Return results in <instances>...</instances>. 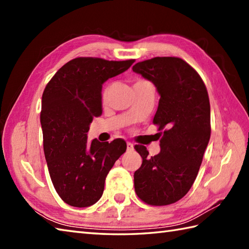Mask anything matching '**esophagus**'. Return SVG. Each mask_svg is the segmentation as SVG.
Wrapping results in <instances>:
<instances>
[{"mask_svg":"<svg viewBox=\"0 0 249 249\" xmlns=\"http://www.w3.org/2000/svg\"><path fill=\"white\" fill-rule=\"evenodd\" d=\"M134 150V144L131 142H127V151H133Z\"/></svg>","mask_w":249,"mask_h":249,"instance_id":"obj_1","label":"esophagus"}]
</instances>
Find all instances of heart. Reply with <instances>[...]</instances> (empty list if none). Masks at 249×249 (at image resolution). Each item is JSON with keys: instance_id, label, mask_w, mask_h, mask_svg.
Returning <instances> with one entry per match:
<instances>
[{"instance_id": "b5f03b06", "label": "heart", "mask_w": 249, "mask_h": 249, "mask_svg": "<svg viewBox=\"0 0 249 249\" xmlns=\"http://www.w3.org/2000/svg\"><path fill=\"white\" fill-rule=\"evenodd\" d=\"M145 80H142V79H138V80H136L135 81V83H134V87L135 86H137V84H139V83H141V82H144ZM110 86H107V87H106L105 88V89H104V91H103V94H102V99L104 100V102H105V100L106 99H107V97H108V94H109V92H110Z\"/></svg>"}]
</instances>
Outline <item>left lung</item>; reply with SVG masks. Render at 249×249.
Listing matches in <instances>:
<instances>
[{
    "label": "left lung",
    "mask_w": 249,
    "mask_h": 249,
    "mask_svg": "<svg viewBox=\"0 0 249 249\" xmlns=\"http://www.w3.org/2000/svg\"><path fill=\"white\" fill-rule=\"evenodd\" d=\"M133 71L152 81L160 95L153 124L160 131V152L149 156L143 145L134 173L135 192L155 206L177 202L197 178L211 137L208 89L199 73L176 56H157L137 63Z\"/></svg>",
    "instance_id": "obj_1"
}]
</instances>
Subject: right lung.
I'll return each instance as SVG.
<instances>
[{
  "label": "right lung",
  "instance_id": "obj_1",
  "mask_svg": "<svg viewBox=\"0 0 249 249\" xmlns=\"http://www.w3.org/2000/svg\"><path fill=\"white\" fill-rule=\"evenodd\" d=\"M134 62L76 57L47 83L40 111L44 153L52 184L67 204L96 203L108 172L126 151L123 139L89 143L87 134L94 116L102 114L103 84Z\"/></svg>",
  "mask_w": 249,
  "mask_h": 249
}]
</instances>
